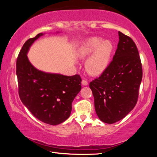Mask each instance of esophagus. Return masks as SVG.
<instances>
[{"instance_id":"esophagus-1","label":"esophagus","mask_w":157,"mask_h":157,"mask_svg":"<svg viewBox=\"0 0 157 157\" xmlns=\"http://www.w3.org/2000/svg\"><path fill=\"white\" fill-rule=\"evenodd\" d=\"M82 84L83 85V86H86V85H88V82H87L86 79H82Z\"/></svg>"}]
</instances>
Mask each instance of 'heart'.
Masks as SVG:
<instances>
[{
	"instance_id": "b5f03b06",
	"label": "heart",
	"mask_w": 157,
	"mask_h": 157,
	"mask_svg": "<svg viewBox=\"0 0 157 157\" xmlns=\"http://www.w3.org/2000/svg\"><path fill=\"white\" fill-rule=\"evenodd\" d=\"M113 44L109 39L93 36L87 39L79 48L78 55L81 59L89 56L85 63V68L91 75H101L109 64L113 51Z\"/></svg>"
}]
</instances>
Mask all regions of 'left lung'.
I'll list each match as a JSON object with an SVG mask.
<instances>
[{"instance_id":"1","label":"left lung","mask_w":157,"mask_h":157,"mask_svg":"<svg viewBox=\"0 0 157 157\" xmlns=\"http://www.w3.org/2000/svg\"><path fill=\"white\" fill-rule=\"evenodd\" d=\"M118 48L112 62L99 78L90 82L98 118L113 124L124 118L136 105L143 71L136 44L118 32Z\"/></svg>"}]
</instances>
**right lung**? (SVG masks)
<instances>
[{"label": "right lung", "instance_id": "right-lung-1", "mask_svg": "<svg viewBox=\"0 0 157 157\" xmlns=\"http://www.w3.org/2000/svg\"><path fill=\"white\" fill-rule=\"evenodd\" d=\"M44 34L39 33L26 41L18 54V95L23 104L35 118L56 125L70 116L73 101L82 89V79L79 75L66 76L44 72L32 64L28 52L34 42Z\"/></svg>", "mask_w": 157, "mask_h": 157}]
</instances>
